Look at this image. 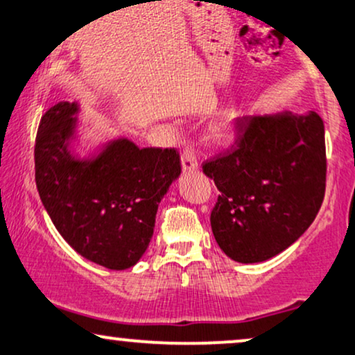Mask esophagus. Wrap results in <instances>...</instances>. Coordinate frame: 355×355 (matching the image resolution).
<instances>
[{
	"instance_id": "1",
	"label": "esophagus",
	"mask_w": 355,
	"mask_h": 355,
	"mask_svg": "<svg viewBox=\"0 0 355 355\" xmlns=\"http://www.w3.org/2000/svg\"><path fill=\"white\" fill-rule=\"evenodd\" d=\"M181 166L184 173H192V171L198 169L199 163H198V157L194 155V150H189V148H187V150L182 153Z\"/></svg>"
}]
</instances>
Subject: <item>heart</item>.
Segmentation results:
<instances>
[{"label": "heart", "instance_id": "1", "mask_svg": "<svg viewBox=\"0 0 355 355\" xmlns=\"http://www.w3.org/2000/svg\"><path fill=\"white\" fill-rule=\"evenodd\" d=\"M235 137V121L220 120L212 126L211 139L216 144H227Z\"/></svg>", "mask_w": 355, "mask_h": 355}]
</instances>
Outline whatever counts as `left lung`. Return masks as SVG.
<instances>
[{
	"instance_id": "1",
	"label": "left lung",
	"mask_w": 355,
	"mask_h": 355,
	"mask_svg": "<svg viewBox=\"0 0 355 355\" xmlns=\"http://www.w3.org/2000/svg\"><path fill=\"white\" fill-rule=\"evenodd\" d=\"M239 131V148L202 166L220 191L211 225L227 257L260 263L291 247L321 209L324 123L316 112H278L245 116Z\"/></svg>"
}]
</instances>
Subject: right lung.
I'll return each mask as SVG.
<instances>
[{
    "label": "right lung",
    "mask_w": 355,
    "mask_h": 355,
    "mask_svg": "<svg viewBox=\"0 0 355 355\" xmlns=\"http://www.w3.org/2000/svg\"><path fill=\"white\" fill-rule=\"evenodd\" d=\"M78 112L77 102H60L41 118L34 148L39 198L78 255L105 268H131L151 242L157 205L181 174L179 155L116 137L82 156Z\"/></svg>",
    "instance_id": "1"
}]
</instances>
